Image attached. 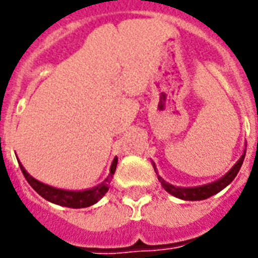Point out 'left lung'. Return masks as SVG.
<instances>
[{"instance_id": "obj_1", "label": "left lung", "mask_w": 258, "mask_h": 258, "mask_svg": "<svg viewBox=\"0 0 258 258\" xmlns=\"http://www.w3.org/2000/svg\"><path fill=\"white\" fill-rule=\"evenodd\" d=\"M244 157H245V152L241 155L239 161L236 162L232 169L229 170L226 176L215 181V182L209 183V185L198 186V187H178V186H173L170 183L165 182L160 176H157V178L161 182V185L164 186V189L169 194H172V196L177 197V198L183 199V201H202V199H207L211 196H214V194H216V192H219L220 190H223L227 185L232 182L233 178L237 176L241 165H243Z\"/></svg>"}]
</instances>
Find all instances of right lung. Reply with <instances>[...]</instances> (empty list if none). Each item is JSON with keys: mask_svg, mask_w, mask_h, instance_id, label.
Segmentation results:
<instances>
[{"mask_svg": "<svg viewBox=\"0 0 258 258\" xmlns=\"http://www.w3.org/2000/svg\"><path fill=\"white\" fill-rule=\"evenodd\" d=\"M116 164H118V159L115 157V159L112 160L109 177L102 183H99L98 186H96V187L84 190V191H69V190L56 189V187H52V186L39 182V181H36L35 178H32L29 173L26 172L22 164H19V166H21V170H22L25 178L27 179V182L30 183L32 189L38 192L39 196H42L43 198L49 201V202L60 205V206L72 207V209H82V207L92 206L96 202H98L99 199L102 198L106 192H107L112 174L115 173Z\"/></svg>", "mask_w": 258, "mask_h": 258, "instance_id": "1", "label": "right lung"}]
</instances>
